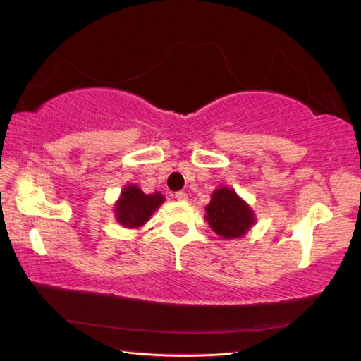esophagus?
I'll return each instance as SVG.
<instances>
[{
  "instance_id": "1",
  "label": "esophagus",
  "mask_w": 361,
  "mask_h": 361,
  "mask_svg": "<svg viewBox=\"0 0 361 361\" xmlns=\"http://www.w3.org/2000/svg\"><path fill=\"white\" fill-rule=\"evenodd\" d=\"M174 197H176L179 202H187V200H188V194L185 192V191H178L176 195H174Z\"/></svg>"
}]
</instances>
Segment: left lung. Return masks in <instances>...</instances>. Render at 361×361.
Wrapping results in <instances>:
<instances>
[{"label": "left lung", "mask_w": 361, "mask_h": 361, "mask_svg": "<svg viewBox=\"0 0 361 361\" xmlns=\"http://www.w3.org/2000/svg\"><path fill=\"white\" fill-rule=\"evenodd\" d=\"M204 211L206 221L221 239L244 236L256 221L251 207L227 187L212 192L211 203L204 207Z\"/></svg>", "instance_id": "1"}]
</instances>
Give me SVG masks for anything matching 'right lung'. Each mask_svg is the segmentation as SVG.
Wrapping results in <instances>:
<instances>
[{"instance_id":"1","label":"right lung","mask_w":361,"mask_h":361,"mask_svg":"<svg viewBox=\"0 0 361 361\" xmlns=\"http://www.w3.org/2000/svg\"><path fill=\"white\" fill-rule=\"evenodd\" d=\"M162 203L161 192L145 194L137 185H126L114 206L116 220L128 228L141 227Z\"/></svg>"}]
</instances>
